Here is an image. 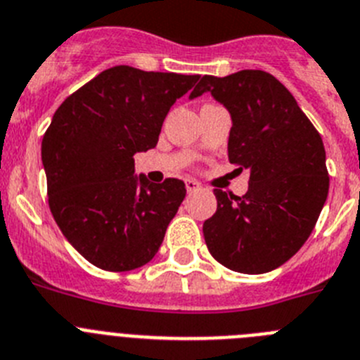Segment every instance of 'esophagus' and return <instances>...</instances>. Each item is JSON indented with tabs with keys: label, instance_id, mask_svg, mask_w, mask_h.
I'll return each instance as SVG.
<instances>
[{
	"label": "esophagus",
	"instance_id": "1",
	"mask_svg": "<svg viewBox=\"0 0 360 360\" xmlns=\"http://www.w3.org/2000/svg\"><path fill=\"white\" fill-rule=\"evenodd\" d=\"M184 184H186V190H188L190 193L198 192V190L201 188V184H199L198 181H193V179H186V181H184Z\"/></svg>",
	"mask_w": 360,
	"mask_h": 360
}]
</instances>
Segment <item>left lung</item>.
<instances>
[{
  "label": "left lung",
  "mask_w": 360,
  "mask_h": 360,
  "mask_svg": "<svg viewBox=\"0 0 360 360\" xmlns=\"http://www.w3.org/2000/svg\"><path fill=\"white\" fill-rule=\"evenodd\" d=\"M205 92L232 117L228 159L250 170L243 198L214 190L217 210L202 224L206 246L230 270L266 274L299 252L326 202L323 139L290 90L268 72L202 76L190 99Z\"/></svg>",
  "instance_id": "1"
}]
</instances>
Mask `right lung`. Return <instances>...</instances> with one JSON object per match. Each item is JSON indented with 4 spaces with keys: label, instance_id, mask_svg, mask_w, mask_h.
I'll return each mask as SVG.
<instances>
[{
    "label": "right lung",
    "instance_id": "obj_1",
    "mask_svg": "<svg viewBox=\"0 0 360 360\" xmlns=\"http://www.w3.org/2000/svg\"><path fill=\"white\" fill-rule=\"evenodd\" d=\"M198 79L117 65L56 110L41 143L50 212L94 266L136 270L158 254L186 188L136 176L134 155L158 145L172 105Z\"/></svg>",
    "mask_w": 360,
    "mask_h": 360
}]
</instances>
